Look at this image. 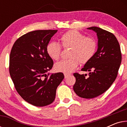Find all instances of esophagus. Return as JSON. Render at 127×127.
Segmentation results:
<instances>
[{
    "instance_id": "1",
    "label": "esophagus",
    "mask_w": 127,
    "mask_h": 127,
    "mask_svg": "<svg viewBox=\"0 0 127 127\" xmlns=\"http://www.w3.org/2000/svg\"><path fill=\"white\" fill-rule=\"evenodd\" d=\"M70 74H67V73H65L64 74V76H65V78L66 79V78H67V77H69V76H70Z\"/></svg>"
}]
</instances>
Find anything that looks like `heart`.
<instances>
[{
  "instance_id": "heart-1",
  "label": "heart",
  "mask_w": 127,
  "mask_h": 127,
  "mask_svg": "<svg viewBox=\"0 0 127 127\" xmlns=\"http://www.w3.org/2000/svg\"><path fill=\"white\" fill-rule=\"evenodd\" d=\"M61 45L64 48H70L69 57L70 58L62 60L55 65V69L59 72L70 73L75 70L79 63H88L96 53L98 44L94 38L86 36L79 31L70 30L66 32L60 38ZM62 48L59 43L51 41L48 43L46 51L52 60L60 58Z\"/></svg>"
}]
</instances>
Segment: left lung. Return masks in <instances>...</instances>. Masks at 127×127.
Masks as SVG:
<instances>
[{"instance_id":"8db88e82","label":"left lung","mask_w":127,"mask_h":127,"mask_svg":"<svg viewBox=\"0 0 127 127\" xmlns=\"http://www.w3.org/2000/svg\"><path fill=\"white\" fill-rule=\"evenodd\" d=\"M87 29L96 32L98 50L81 69L90 72L89 77H86V74H73L76 77L73 90L81 98L91 99L99 96L112 86L117 76L122 57L119 41L112 33L96 27Z\"/></svg>"}]
</instances>
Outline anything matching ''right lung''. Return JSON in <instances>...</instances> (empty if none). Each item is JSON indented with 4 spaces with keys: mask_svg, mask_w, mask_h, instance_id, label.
<instances>
[{
    "mask_svg": "<svg viewBox=\"0 0 127 127\" xmlns=\"http://www.w3.org/2000/svg\"><path fill=\"white\" fill-rule=\"evenodd\" d=\"M58 30L31 31L19 37L11 48L9 72L19 95L35 106L53 103L56 90L64 78L61 72L46 73L53 66L46 47Z\"/></svg>",
    "mask_w": 127,
    "mask_h": 127,
    "instance_id": "1",
    "label": "right lung"
}]
</instances>
